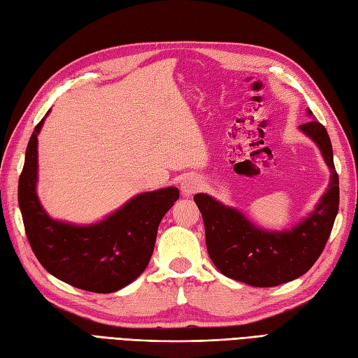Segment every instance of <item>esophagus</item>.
Segmentation results:
<instances>
[{"label":"esophagus","mask_w":358,"mask_h":358,"mask_svg":"<svg viewBox=\"0 0 358 358\" xmlns=\"http://www.w3.org/2000/svg\"><path fill=\"white\" fill-rule=\"evenodd\" d=\"M180 187H181V194L182 195H194L195 192L199 190L201 181L196 177H194V176H187L186 178H182Z\"/></svg>","instance_id":"esophagus-1"}]
</instances>
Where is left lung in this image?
<instances>
[{"instance_id":"left-lung-1","label":"left lung","mask_w":358,"mask_h":358,"mask_svg":"<svg viewBox=\"0 0 358 358\" xmlns=\"http://www.w3.org/2000/svg\"><path fill=\"white\" fill-rule=\"evenodd\" d=\"M299 128L322 151L331 169V180L315 212L295 228L284 233L259 230L241 212L225 207L212 196H194L203 215L208 255L225 277L254 287L278 286L304 275L325 248L338 210V176L333 146L320 122L310 121Z\"/></svg>"}]
</instances>
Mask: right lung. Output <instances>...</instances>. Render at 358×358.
Instances as JSON below:
<instances>
[{"mask_svg":"<svg viewBox=\"0 0 358 358\" xmlns=\"http://www.w3.org/2000/svg\"><path fill=\"white\" fill-rule=\"evenodd\" d=\"M43 119L34 127L27 145L17 182L27 239L42 266L56 278L87 292H116L148 266L159 224L180 198V192L164 187L141 194L95 225L52 221L36 195L38 134Z\"/></svg>","mask_w":358,"mask_h":358,"instance_id":"add662e5","label":"right lung"}]
</instances>
